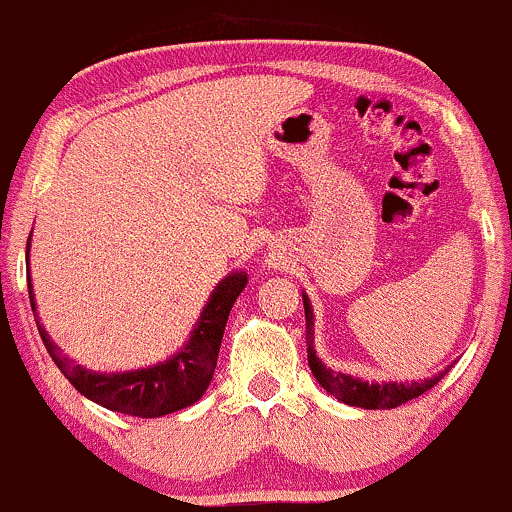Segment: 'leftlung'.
I'll list each match as a JSON object with an SVG mask.
<instances>
[{"label":"left lung","instance_id":"obj_1","mask_svg":"<svg viewBox=\"0 0 512 512\" xmlns=\"http://www.w3.org/2000/svg\"><path fill=\"white\" fill-rule=\"evenodd\" d=\"M302 305H305V322H307V364H310V371L315 373L317 383L327 390L329 395H334L337 400H342L346 405H354V408L364 410H390L398 408V405L408 403V400L417 398L425 390L437 386L447 371L452 368H442L439 373H434L432 378H425V381H364L359 376H349V373L332 371L327 364H322V359L317 356L315 349V312H312V302L302 293Z\"/></svg>","mask_w":512,"mask_h":512}]
</instances>
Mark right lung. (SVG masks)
Instances as JSON below:
<instances>
[{
  "label": "right lung",
  "mask_w": 512,
  "mask_h": 512,
  "mask_svg": "<svg viewBox=\"0 0 512 512\" xmlns=\"http://www.w3.org/2000/svg\"><path fill=\"white\" fill-rule=\"evenodd\" d=\"M29 244H26V263H29ZM26 273H29L26 280H29L31 310L36 312L31 271ZM246 283H249L246 271H232L229 276H224L214 285L207 305L202 307L200 317L192 327L188 342L180 346L170 359L146 368H134V371L100 373L75 364L73 359L60 354V346L53 342L38 315L34 317L48 354L63 371V376L78 388V393L90 398L92 403L102 405V408L124 412V415L161 417L190 408L210 388L229 312H232V305L241 295V290L246 288Z\"/></svg>",
  "instance_id": "obj_1"
}]
</instances>
